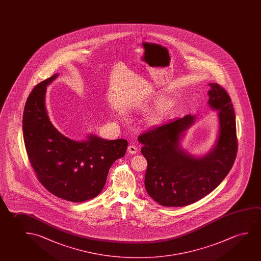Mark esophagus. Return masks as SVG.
<instances>
[{
    "label": "esophagus",
    "instance_id": "34e87169",
    "mask_svg": "<svg viewBox=\"0 0 261 261\" xmlns=\"http://www.w3.org/2000/svg\"><path fill=\"white\" fill-rule=\"evenodd\" d=\"M127 152H128L129 153H131V154H136L137 152V148L135 145H130L128 147H127Z\"/></svg>",
    "mask_w": 261,
    "mask_h": 261
}]
</instances>
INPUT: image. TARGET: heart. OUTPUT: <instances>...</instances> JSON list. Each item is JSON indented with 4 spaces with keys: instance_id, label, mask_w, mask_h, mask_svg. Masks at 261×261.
<instances>
[{
    "instance_id": "heart-1",
    "label": "heart",
    "mask_w": 261,
    "mask_h": 261,
    "mask_svg": "<svg viewBox=\"0 0 261 261\" xmlns=\"http://www.w3.org/2000/svg\"><path fill=\"white\" fill-rule=\"evenodd\" d=\"M146 108H147L146 105H141V109H146ZM164 112H165V107H161L160 109L156 110L155 112L152 113V115L149 116V122H150V123H155V122L160 118Z\"/></svg>"
}]
</instances>
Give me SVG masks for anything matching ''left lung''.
Instances as JSON below:
<instances>
[{
  "mask_svg": "<svg viewBox=\"0 0 261 261\" xmlns=\"http://www.w3.org/2000/svg\"><path fill=\"white\" fill-rule=\"evenodd\" d=\"M208 107L218 112V135L212 148L196 156L180 145L196 116L170 120L138 137L147 161L145 186L149 196L166 207L192 204L224 180L236 158V118L224 88L210 83Z\"/></svg>",
  "mask_w": 261,
  "mask_h": 261,
  "instance_id": "8db88e82",
  "label": "left lung"
}]
</instances>
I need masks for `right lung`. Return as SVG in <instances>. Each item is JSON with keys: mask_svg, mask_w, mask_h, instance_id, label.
Here are the masks:
<instances>
[{"mask_svg": "<svg viewBox=\"0 0 261 261\" xmlns=\"http://www.w3.org/2000/svg\"><path fill=\"white\" fill-rule=\"evenodd\" d=\"M58 76L56 73L37 85L26 101L22 117L25 147L38 179L49 193L81 202L101 193L109 169L124 156L128 143L93 134L83 141L62 135L49 120L45 105L47 86Z\"/></svg>", "mask_w": 261, "mask_h": 261, "instance_id": "obj_1", "label": "right lung"}]
</instances>
